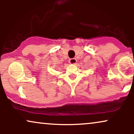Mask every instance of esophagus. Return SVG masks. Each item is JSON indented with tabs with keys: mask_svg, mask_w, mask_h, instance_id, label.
<instances>
[{
	"mask_svg": "<svg viewBox=\"0 0 134 134\" xmlns=\"http://www.w3.org/2000/svg\"><path fill=\"white\" fill-rule=\"evenodd\" d=\"M69 62L70 63V64H72V65H74V64H76V62H77V60H76V58H70V59L69 60Z\"/></svg>",
	"mask_w": 134,
	"mask_h": 134,
	"instance_id": "1",
	"label": "esophagus"
}]
</instances>
